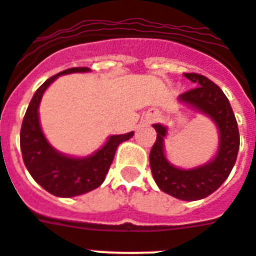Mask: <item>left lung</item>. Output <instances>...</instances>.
I'll use <instances>...</instances> for the list:
<instances>
[{
  "label": "left lung",
  "mask_w": 256,
  "mask_h": 256,
  "mask_svg": "<svg viewBox=\"0 0 256 256\" xmlns=\"http://www.w3.org/2000/svg\"><path fill=\"white\" fill-rule=\"evenodd\" d=\"M196 84L180 96V101L190 104L208 115L220 128V150L212 162L193 170H181L172 166L163 154V138L167 130L162 124H154L156 141L150 154L152 176L158 186L180 200H200L215 192L229 177L237 159L240 134L230 102L218 84L196 72L184 74Z\"/></svg>",
  "instance_id": "obj_1"
}]
</instances>
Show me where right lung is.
I'll list each match as a JSON object with an SVG mask.
<instances>
[{"label": "right lung", "instance_id": "right-lung-1", "mask_svg": "<svg viewBox=\"0 0 256 256\" xmlns=\"http://www.w3.org/2000/svg\"><path fill=\"white\" fill-rule=\"evenodd\" d=\"M88 71V67L68 68L45 80L32 96L20 128V148L27 170L42 188L58 198H74L98 188L106 180L118 145L133 137L134 134L130 132L120 136H111L100 150L84 159L64 156L49 145L38 119V106L44 92L63 74Z\"/></svg>", "mask_w": 256, "mask_h": 256}]
</instances>
